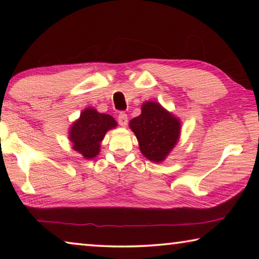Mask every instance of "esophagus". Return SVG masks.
I'll use <instances>...</instances> for the list:
<instances>
[{"instance_id": "34e87169", "label": "esophagus", "mask_w": 259, "mask_h": 259, "mask_svg": "<svg viewBox=\"0 0 259 259\" xmlns=\"http://www.w3.org/2000/svg\"><path fill=\"white\" fill-rule=\"evenodd\" d=\"M117 122L121 126H125L128 124V115L124 112H120L119 115H117Z\"/></svg>"}]
</instances>
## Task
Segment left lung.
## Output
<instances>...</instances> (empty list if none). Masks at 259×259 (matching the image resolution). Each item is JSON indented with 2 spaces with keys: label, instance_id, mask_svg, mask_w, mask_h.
<instances>
[{
  "label": "left lung",
  "instance_id": "left-lung-1",
  "mask_svg": "<svg viewBox=\"0 0 259 259\" xmlns=\"http://www.w3.org/2000/svg\"><path fill=\"white\" fill-rule=\"evenodd\" d=\"M139 143V148L148 160L161 162L176 145L181 133V122L166 112L160 104H143L142 114L130 121Z\"/></svg>",
  "mask_w": 259,
  "mask_h": 259
}]
</instances>
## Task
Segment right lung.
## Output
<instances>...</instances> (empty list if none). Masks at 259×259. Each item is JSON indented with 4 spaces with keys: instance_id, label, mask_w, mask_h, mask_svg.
<instances>
[{
    "instance_id": "add662e5",
    "label": "right lung",
    "mask_w": 259,
    "mask_h": 259,
    "mask_svg": "<svg viewBox=\"0 0 259 259\" xmlns=\"http://www.w3.org/2000/svg\"><path fill=\"white\" fill-rule=\"evenodd\" d=\"M116 124V121L108 114L98 113L94 108L84 109L69 131L73 148L85 159H93L99 153L100 142L105 134Z\"/></svg>"
}]
</instances>
